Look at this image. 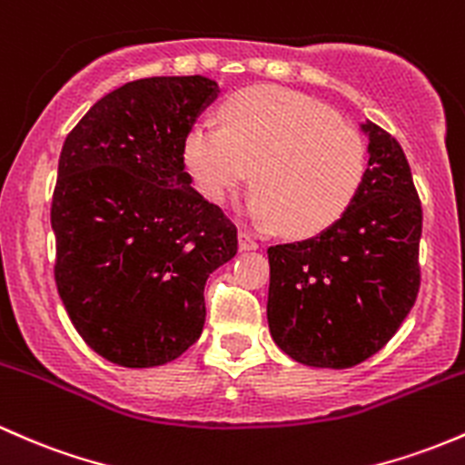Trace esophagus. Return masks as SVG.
I'll return each instance as SVG.
<instances>
[{
  "label": "esophagus",
  "instance_id": "1",
  "mask_svg": "<svg viewBox=\"0 0 465 465\" xmlns=\"http://www.w3.org/2000/svg\"><path fill=\"white\" fill-rule=\"evenodd\" d=\"M239 248L242 251H254V248H259L257 239L251 237L246 231H239Z\"/></svg>",
  "mask_w": 465,
  "mask_h": 465
}]
</instances>
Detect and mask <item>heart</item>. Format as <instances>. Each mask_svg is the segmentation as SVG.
Segmentation results:
<instances>
[{
    "label": "heart",
    "mask_w": 465,
    "mask_h": 465,
    "mask_svg": "<svg viewBox=\"0 0 465 465\" xmlns=\"http://www.w3.org/2000/svg\"><path fill=\"white\" fill-rule=\"evenodd\" d=\"M222 131L194 124L183 163L194 188L223 203L251 171V211L288 237H314L361 193L368 142L331 108L279 86L232 93L219 108Z\"/></svg>",
    "instance_id": "obj_1"
}]
</instances>
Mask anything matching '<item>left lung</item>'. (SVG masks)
I'll use <instances>...</instances> for the list:
<instances>
[{
    "mask_svg": "<svg viewBox=\"0 0 465 465\" xmlns=\"http://www.w3.org/2000/svg\"><path fill=\"white\" fill-rule=\"evenodd\" d=\"M351 211L328 231L268 248V326L303 366L352 368L381 351L417 299L421 202L401 146L377 124Z\"/></svg>",
    "mask_w": 465,
    "mask_h": 465,
    "instance_id": "obj_1",
    "label": "left lung"
}]
</instances>
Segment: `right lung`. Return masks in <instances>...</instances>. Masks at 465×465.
I'll use <instances>...</instances> for the list:
<instances>
[{"label": "right lung", "instance_id": "right-lung-1", "mask_svg": "<svg viewBox=\"0 0 465 465\" xmlns=\"http://www.w3.org/2000/svg\"><path fill=\"white\" fill-rule=\"evenodd\" d=\"M217 93L202 74L128 82L64 142L54 283L84 341L117 366L186 352L206 322V279L237 254V226L191 186L182 153Z\"/></svg>", "mask_w": 465, "mask_h": 465}]
</instances>
